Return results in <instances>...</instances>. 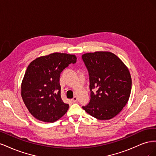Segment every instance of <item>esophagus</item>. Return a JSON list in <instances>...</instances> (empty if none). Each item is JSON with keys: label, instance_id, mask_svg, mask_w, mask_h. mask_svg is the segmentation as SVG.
<instances>
[{"label": "esophagus", "instance_id": "esophagus-1", "mask_svg": "<svg viewBox=\"0 0 156 156\" xmlns=\"http://www.w3.org/2000/svg\"><path fill=\"white\" fill-rule=\"evenodd\" d=\"M77 101V96H74L73 98L72 99V101L73 103H75V102H76Z\"/></svg>", "mask_w": 156, "mask_h": 156}]
</instances>
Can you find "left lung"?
<instances>
[{
	"label": "left lung",
	"instance_id": "8db88e82",
	"mask_svg": "<svg viewBox=\"0 0 156 156\" xmlns=\"http://www.w3.org/2000/svg\"><path fill=\"white\" fill-rule=\"evenodd\" d=\"M90 76V100L83 108L100 120L113 119L129 100L131 77L129 69L109 51H96L82 55ZM97 91L94 93L92 89Z\"/></svg>",
	"mask_w": 156,
	"mask_h": 156
}]
</instances>
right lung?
<instances>
[{
	"label": "right lung",
	"mask_w": 156,
	"mask_h": 156,
	"mask_svg": "<svg viewBox=\"0 0 156 156\" xmlns=\"http://www.w3.org/2000/svg\"><path fill=\"white\" fill-rule=\"evenodd\" d=\"M76 61L75 55L53 53L37 57L28 66L21 83V97L36 119L54 122L67 112L69 105L61 98L60 76Z\"/></svg>",
	"instance_id": "add662e5"
}]
</instances>
